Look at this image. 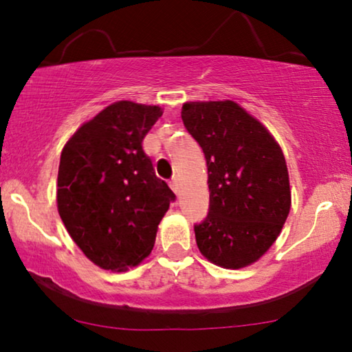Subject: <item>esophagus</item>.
<instances>
[{
  "mask_svg": "<svg viewBox=\"0 0 352 352\" xmlns=\"http://www.w3.org/2000/svg\"><path fill=\"white\" fill-rule=\"evenodd\" d=\"M170 188H172V191H174L175 194H180V182H178L177 177H174L170 180Z\"/></svg>",
  "mask_w": 352,
  "mask_h": 352,
  "instance_id": "34e87169",
  "label": "esophagus"
}]
</instances>
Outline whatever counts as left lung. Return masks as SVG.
Wrapping results in <instances>:
<instances>
[{
	"mask_svg": "<svg viewBox=\"0 0 352 352\" xmlns=\"http://www.w3.org/2000/svg\"><path fill=\"white\" fill-rule=\"evenodd\" d=\"M182 120L208 169V213L194 224L199 250L224 269L253 264L289 214V175L280 145L234 101L186 102Z\"/></svg>",
	"mask_w": 352,
	"mask_h": 352,
	"instance_id": "8db88e82",
	"label": "left lung"
}]
</instances>
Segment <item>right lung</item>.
<instances>
[{
	"label": "right lung",
	"mask_w": 352,
	"mask_h": 352,
	"mask_svg": "<svg viewBox=\"0 0 352 352\" xmlns=\"http://www.w3.org/2000/svg\"><path fill=\"white\" fill-rule=\"evenodd\" d=\"M161 115L158 106L110 104L63 148L58 213L83 254L106 270L123 272L146 258L175 201L142 148Z\"/></svg>",
	"instance_id": "add662e5"
}]
</instances>
